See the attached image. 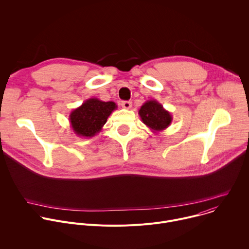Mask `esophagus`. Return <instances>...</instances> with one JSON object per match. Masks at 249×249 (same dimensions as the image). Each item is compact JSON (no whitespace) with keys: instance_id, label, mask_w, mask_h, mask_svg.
Listing matches in <instances>:
<instances>
[{"instance_id":"34e87169","label":"esophagus","mask_w":249,"mask_h":249,"mask_svg":"<svg viewBox=\"0 0 249 249\" xmlns=\"http://www.w3.org/2000/svg\"><path fill=\"white\" fill-rule=\"evenodd\" d=\"M121 106L125 109H130L132 107V102L131 101H122Z\"/></svg>"}]
</instances>
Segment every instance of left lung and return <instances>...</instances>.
Returning <instances> with one entry per match:
<instances>
[{
  "label": "left lung",
  "mask_w": 249,
  "mask_h": 249,
  "mask_svg": "<svg viewBox=\"0 0 249 249\" xmlns=\"http://www.w3.org/2000/svg\"><path fill=\"white\" fill-rule=\"evenodd\" d=\"M139 115L143 123L155 134L165 130L172 122L171 113L156 99L147 100L142 105Z\"/></svg>",
  "instance_id": "obj_1"
}]
</instances>
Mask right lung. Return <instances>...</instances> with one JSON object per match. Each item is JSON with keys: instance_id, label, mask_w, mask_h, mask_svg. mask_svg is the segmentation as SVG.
Returning a JSON list of instances; mask_svg holds the SVG:
<instances>
[{"instance_id": "obj_1", "label": "right lung", "mask_w": 249, "mask_h": 249, "mask_svg": "<svg viewBox=\"0 0 249 249\" xmlns=\"http://www.w3.org/2000/svg\"><path fill=\"white\" fill-rule=\"evenodd\" d=\"M117 109L113 101H102L96 97L87 99L70 113L71 128L79 137L91 138L98 134L109 115Z\"/></svg>"}]
</instances>
